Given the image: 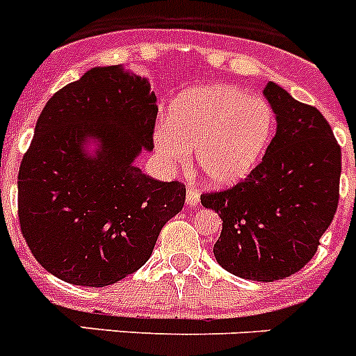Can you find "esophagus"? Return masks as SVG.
Masks as SVG:
<instances>
[{
    "mask_svg": "<svg viewBox=\"0 0 356 356\" xmlns=\"http://www.w3.org/2000/svg\"><path fill=\"white\" fill-rule=\"evenodd\" d=\"M185 201H187L188 207H196L197 203H200V191H197L196 187H188Z\"/></svg>",
    "mask_w": 356,
    "mask_h": 356,
    "instance_id": "esophagus-1",
    "label": "esophagus"
}]
</instances>
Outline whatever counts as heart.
<instances>
[{"label": "heart", "mask_w": 356, "mask_h": 356, "mask_svg": "<svg viewBox=\"0 0 356 356\" xmlns=\"http://www.w3.org/2000/svg\"><path fill=\"white\" fill-rule=\"evenodd\" d=\"M275 124V110L264 97L237 85H197L172 99L153 140L169 165H187L196 147L203 176L216 187H228L259 165Z\"/></svg>", "instance_id": "obj_1"}]
</instances>
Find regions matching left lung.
Listing matches in <instances>:
<instances>
[{
	"label": "left lung",
	"mask_w": 356,
	"mask_h": 356,
	"mask_svg": "<svg viewBox=\"0 0 356 356\" xmlns=\"http://www.w3.org/2000/svg\"><path fill=\"white\" fill-rule=\"evenodd\" d=\"M264 96L276 114V135L246 180L201 196L219 213L217 264L238 278L275 282L316 254L339 205L341 146L325 115L269 81Z\"/></svg>",
	"instance_id": "obj_1"
}]
</instances>
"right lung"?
<instances>
[{"label":"right lung","instance_id":"add662e5","mask_svg":"<svg viewBox=\"0 0 356 356\" xmlns=\"http://www.w3.org/2000/svg\"><path fill=\"white\" fill-rule=\"evenodd\" d=\"M156 112L146 78L121 65L89 69L40 112L19 168L17 213L28 248L56 278L83 287L127 278L184 209V184L134 163L153 149Z\"/></svg>","mask_w":356,"mask_h":356}]
</instances>
